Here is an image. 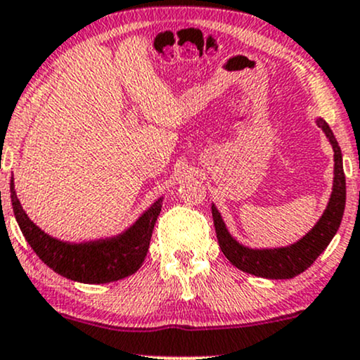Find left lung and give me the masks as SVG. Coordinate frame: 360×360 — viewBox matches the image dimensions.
Returning <instances> with one entry per match:
<instances>
[{
  "instance_id": "left-lung-1",
  "label": "left lung",
  "mask_w": 360,
  "mask_h": 360,
  "mask_svg": "<svg viewBox=\"0 0 360 360\" xmlns=\"http://www.w3.org/2000/svg\"><path fill=\"white\" fill-rule=\"evenodd\" d=\"M315 124L327 136L333 150V180L327 207L316 224L297 243L281 248H248L240 244L227 229L221 212L212 202V217L219 246L224 256L240 271L255 274L268 280H290L298 276L314 264V261L327 249L333 236L339 231L345 209V175L342 163V151L330 126L322 117H316Z\"/></svg>"
}]
</instances>
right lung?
<instances>
[{"label":"right lung","mask_w":360,"mask_h":360,"mask_svg":"<svg viewBox=\"0 0 360 360\" xmlns=\"http://www.w3.org/2000/svg\"><path fill=\"white\" fill-rule=\"evenodd\" d=\"M10 192L16 222L37 256L60 276L87 285L120 281L138 271L146 257L155 222L163 205V197L156 198L128 229L111 238L70 243L46 234L28 217L16 197L13 176Z\"/></svg>","instance_id":"add662e5"}]
</instances>
